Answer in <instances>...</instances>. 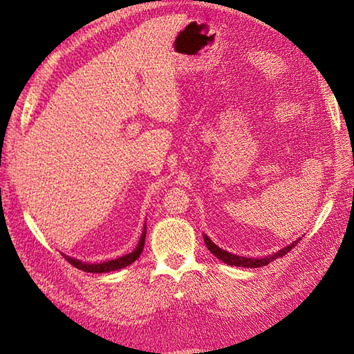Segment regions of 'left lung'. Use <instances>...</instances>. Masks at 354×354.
<instances>
[{
  "label": "left lung",
  "mask_w": 354,
  "mask_h": 354,
  "mask_svg": "<svg viewBox=\"0 0 354 354\" xmlns=\"http://www.w3.org/2000/svg\"><path fill=\"white\" fill-rule=\"evenodd\" d=\"M204 240H205V245H207V248H208V251L212 252L213 255H216L217 259L222 260L223 263H227V265H231V266H242V268H260V266H266L268 263L274 261V260L278 259V257H283L284 254H288L290 250H293V248H295V245H297L298 242H301V239H298L297 242H293V243H290L289 246L283 248V250L275 252L274 255H269V257H263V259H248V257H240V255L230 254V252H227V251L221 250V248L216 246L207 236H204Z\"/></svg>",
  "instance_id": "left-lung-1"
}]
</instances>
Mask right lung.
<instances>
[{
    "label": "right lung",
    "instance_id": "1",
    "mask_svg": "<svg viewBox=\"0 0 354 354\" xmlns=\"http://www.w3.org/2000/svg\"><path fill=\"white\" fill-rule=\"evenodd\" d=\"M145 240H146V227H145V230H142V234H141V239H140V242H138V246L135 248L132 252L126 254V255H123V257H120V259L108 260V261H103V263H93V265H88V263H82V261H79L76 259L66 257V255H64V257L66 259V261L70 263V265H73L74 268H77V269L85 270V272H111V270H117V269H122V268L129 266L131 263H133L135 260H137L140 257L142 248H145Z\"/></svg>",
    "mask_w": 354,
    "mask_h": 354
}]
</instances>
